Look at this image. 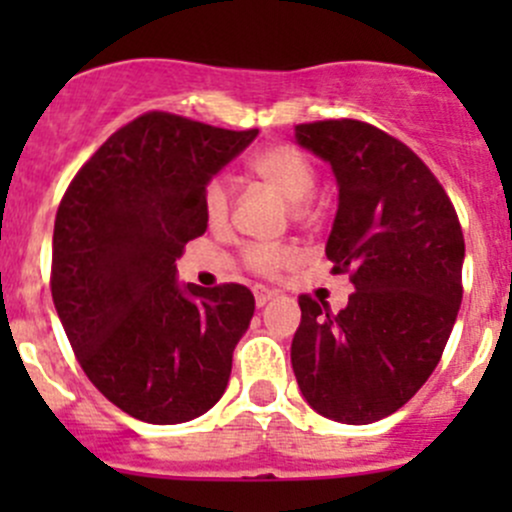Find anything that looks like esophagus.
<instances>
[{"label": "esophagus", "instance_id": "1", "mask_svg": "<svg viewBox=\"0 0 512 512\" xmlns=\"http://www.w3.org/2000/svg\"><path fill=\"white\" fill-rule=\"evenodd\" d=\"M277 292L275 289H267V287H255V304L257 307H265L270 299H275Z\"/></svg>", "mask_w": 512, "mask_h": 512}]
</instances>
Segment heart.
Returning a JSON list of instances; mask_svg holds the SVG:
<instances>
[{
    "mask_svg": "<svg viewBox=\"0 0 512 512\" xmlns=\"http://www.w3.org/2000/svg\"><path fill=\"white\" fill-rule=\"evenodd\" d=\"M252 173L270 185L277 195L294 208L307 203L312 198L314 188H317V170H314L312 160L304 156L302 151L292 146H272L257 153L250 163ZM232 193L225 178H213L203 193V210L205 218L213 227H220L230 215ZM247 265L262 275H272V272L282 270V267L292 265L294 252L285 247L275 245H252L245 252Z\"/></svg>",
    "mask_w": 512,
    "mask_h": 512,
    "instance_id": "1",
    "label": "heart"
}]
</instances>
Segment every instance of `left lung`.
Masks as SVG:
<instances>
[{
	"instance_id": "obj_1",
	"label": "left lung",
	"mask_w": 512,
	"mask_h": 512,
	"mask_svg": "<svg viewBox=\"0 0 512 512\" xmlns=\"http://www.w3.org/2000/svg\"><path fill=\"white\" fill-rule=\"evenodd\" d=\"M294 143L332 165L324 252L352 272L354 294L339 314L299 297L292 369L317 414L364 426L399 411L446 349L463 297L461 223L423 160L369 123H302Z\"/></svg>"
}]
</instances>
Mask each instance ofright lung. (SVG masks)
I'll list each match as a JSON object with an SVG mask.
<instances>
[{"label": "right lung", "mask_w": 512, "mask_h": 512, "mask_svg": "<svg viewBox=\"0 0 512 512\" xmlns=\"http://www.w3.org/2000/svg\"><path fill=\"white\" fill-rule=\"evenodd\" d=\"M255 138L146 113L98 148L61 200L56 314L91 384L138 421H193L225 394L255 297L178 282L175 260L208 230V183Z\"/></svg>", "instance_id": "1"}]
</instances>
